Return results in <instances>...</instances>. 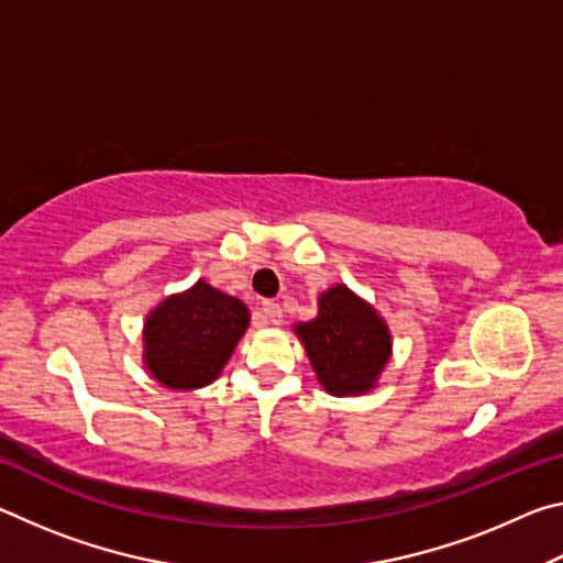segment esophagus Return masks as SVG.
I'll return each mask as SVG.
<instances>
[{"mask_svg": "<svg viewBox=\"0 0 563 563\" xmlns=\"http://www.w3.org/2000/svg\"><path fill=\"white\" fill-rule=\"evenodd\" d=\"M263 316H265V320L273 322V325H280V320H283L280 305L273 302V300H265L263 302Z\"/></svg>", "mask_w": 563, "mask_h": 563, "instance_id": "esophagus-1", "label": "esophagus"}]
</instances>
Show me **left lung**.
<instances>
[{"instance_id": "left-lung-1", "label": "left lung", "mask_w": 563, "mask_h": 563, "mask_svg": "<svg viewBox=\"0 0 563 563\" xmlns=\"http://www.w3.org/2000/svg\"><path fill=\"white\" fill-rule=\"evenodd\" d=\"M298 338L330 395H360L375 385L393 350L389 332L377 312L335 285L318 300V318L300 322Z\"/></svg>"}]
</instances>
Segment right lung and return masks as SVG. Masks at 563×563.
<instances>
[{"label":"right lung","instance_id":"obj_1","mask_svg":"<svg viewBox=\"0 0 563 563\" xmlns=\"http://www.w3.org/2000/svg\"><path fill=\"white\" fill-rule=\"evenodd\" d=\"M247 308L198 280L151 312L144 328L146 367L170 389L213 383L247 328Z\"/></svg>","mask_w":563,"mask_h":563}]
</instances>
